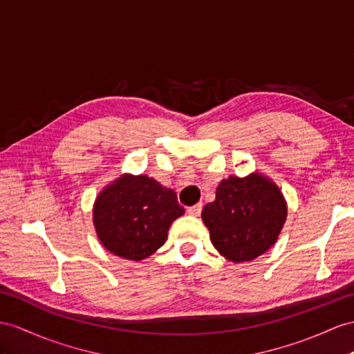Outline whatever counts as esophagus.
Returning a JSON list of instances; mask_svg holds the SVG:
<instances>
[{
    "mask_svg": "<svg viewBox=\"0 0 354 354\" xmlns=\"http://www.w3.org/2000/svg\"><path fill=\"white\" fill-rule=\"evenodd\" d=\"M187 212L189 215H193V216H198V215H201V212H202V203H196L194 206H189L188 209H187Z\"/></svg>",
    "mask_w": 354,
    "mask_h": 354,
    "instance_id": "34e87169",
    "label": "esophagus"
}]
</instances>
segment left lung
Here are the masks:
<instances>
[{"label": "left lung", "instance_id": "1", "mask_svg": "<svg viewBox=\"0 0 354 354\" xmlns=\"http://www.w3.org/2000/svg\"><path fill=\"white\" fill-rule=\"evenodd\" d=\"M286 216L279 188L256 174L223 179L215 201L202 211L214 247L236 263L256 259L274 245Z\"/></svg>", "mask_w": 354, "mask_h": 354}]
</instances>
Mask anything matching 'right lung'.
Masks as SVG:
<instances>
[{"label":"right lung","instance_id":"1","mask_svg":"<svg viewBox=\"0 0 354 354\" xmlns=\"http://www.w3.org/2000/svg\"><path fill=\"white\" fill-rule=\"evenodd\" d=\"M184 207L174 189L147 175H125L106 187L94 205V225L106 250L127 260L153 254Z\"/></svg>","mask_w":354,"mask_h":354}]
</instances>
